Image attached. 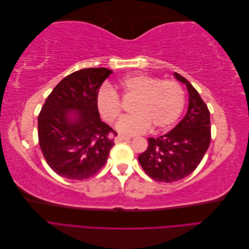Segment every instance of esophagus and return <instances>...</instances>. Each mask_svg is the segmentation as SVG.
<instances>
[{"label":"esophagus","mask_w":249,"mask_h":249,"mask_svg":"<svg viewBox=\"0 0 249 249\" xmlns=\"http://www.w3.org/2000/svg\"><path fill=\"white\" fill-rule=\"evenodd\" d=\"M130 138L129 137H125V136H123V135H117V136L115 137V142H122V141H129Z\"/></svg>","instance_id":"1"}]
</instances>
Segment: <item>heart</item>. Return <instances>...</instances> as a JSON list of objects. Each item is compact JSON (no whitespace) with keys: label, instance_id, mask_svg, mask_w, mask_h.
<instances>
[{"label":"heart","instance_id":"obj_1","mask_svg":"<svg viewBox=\"0 0 249 249\" xmlns=\"http://www.w3.org/2000/svg\"><path fill=\"white\" fill-rule=\"evenodd\" d=\"M125 100L134 101V114L120 119L116 129L123 134L135 135L168 130L177 123L185 107V91L178 81L160 80L147 74H133L118 83ZM96 106L105 120L112 124L122 115L123 104L109 86H103L96 94Z\"/></svg>","mask_w":249,"mask_h":249}]
</instances>
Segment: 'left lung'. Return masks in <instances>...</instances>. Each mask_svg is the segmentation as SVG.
Wrapping results in <instances>:
<instances>
[{
  "label": "left lung",
  "instance_id": "left-lung-1",
  "mask_svg": "<svg viewBox=\"0 0 249 249\" xmlns=\"http://www.w3.org/2000/svg\"><path fill=\"white\" fill-rule=\"evenodd\" d=\"M186 84L189 106L175 129L158 138H148V147L138 161L148 177L158 182L172 183L192 173L201 162L211 141L210 111L191 83L175 72Z\"/></svg>",
  "mask_w": 249,
  "mask_h": 249
}]
</instances>
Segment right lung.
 Instances as JSON below:
<instances>
[{
    "instance_id": "add662e5",
    "label": "right lung",
    "mask_w": 249,
    "mask_h": 249,
    "mask_svg": "<svg viewBox=\"0 0 249 249\" xmlns=\"http://www.w3.org/2000/svg\"><path fill=\"white\" fill-rule=\"evenodd\" d=\"M111 73L105 67L74 71L44 102L38 115L39 146L58 176L85 179L106 164L117 133L101 120L96 94Z\"/></svg>"
}]
</instances>
